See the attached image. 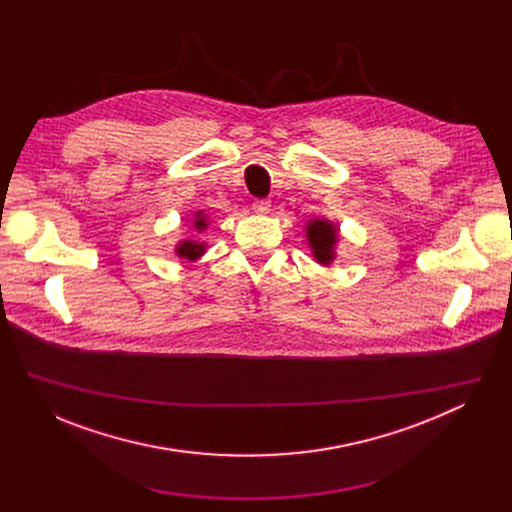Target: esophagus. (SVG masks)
Segmentation results:
<instances>
[{
    "mask_svg": "<svg viewBox=\"0 0 512 512\" xmlns=\"http://www.w3.org/2000/svg\"><path fill=\"white\" fill-rule=\"evenodd\" d=\"M269 208H271V202L265 200V198H257V200L253 202V210H255L257 214H267Z\"/></svg>",
    "mask_w": 512,
    "mask_h": 512,
    "instance_id": "1",
    "label": "esophagus"
}]
</instances>
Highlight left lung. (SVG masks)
I'll return each instance as SVG.
<instances>
[{"mask_svg": "<svg viewBox=\"0 0 512 512\" xmlns=\"http://www.w3.org/2000/svg\"><path fill=\"white\" fill-rule=\"evenodd\" d=\"M308 239L314 251V257L320 263H330L334 259V243H336V227L326 221L308 223Z\"/></svg>", "mask_w": 512, "mask_h": 512, "instance_id": "1", "label": "left lung"}]
</instances>
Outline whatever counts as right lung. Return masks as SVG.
<instances>
[{"label":"right lung","mask_w":512,"mask_h":512,"mask_svg":"<svg viewBox=\"0 0 512 512\" xmlns=\"http://www.w3.org/2000/svg\"><path fill=\"white\" fill-rule=\"evenodd\" d=\"M194 227H196V229H204V227H206L202 212H196ZM202 251H204L202 245H198V243H194V241H184V243L178 245V251H176V253H178L180 257H186V259H196L198 255H202Z\"/></svg>","instance_id":"add662e5"}]
</instances>
